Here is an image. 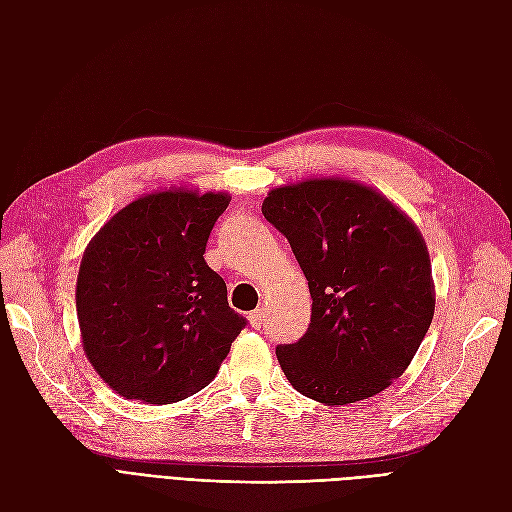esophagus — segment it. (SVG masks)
<instances>
[{
    "label": "esophagus",
    "mask_w": 512,
    "mask_h": 512,
    "mask_svg": "<svg viewBox=\"0 0 512 512\" xmlns=\"http://www.w3.org/2000/svg\"><path fill=\"white\" fill-rule=\"evenodd\" d=\"M247 320H250V324L254 329H260L262 322H265V309H254V312H250V316H247Z\"/></svg>",
    "instance_id": "34e87169"
}]
</instances>
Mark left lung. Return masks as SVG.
<instances>
[{"label":"left lung","mask_w":512,"mask_h":512,"mask_svg":"<svg viewBox=\"0 0 512 512\" xmlns=\"http://www.w3.org/2000/svg\"><path fill=\"white\" fill-rule=\"evenodd\" d=\"M262 215L286 235L312 294L307 333L275 350L288 382L327 406L391 386L436 309L427 243L410 215L348 177L277 185Z\"/></svg>","instance_id":"obj_1"}]
</instances>
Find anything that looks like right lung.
I'll use <instances>...</instances> for the list:
<instances>
[{
    "label": "right lung",
    "mask_w": 512,
    "mask_h": 512,
    "mask_svg": "<svg viewBox=\"0 0 512 512\" xmlns=\"http://www.w3.org/2000/svg\"><path fill=\"white\" fill-rule=\"evenodd\" d=\"M230 194L188 185L134 198L96 232L76 277L83 350L126 399L175 404L215 378L245 318L205 262Z\"/></svg>",
    "instance_id": "1"
}]
</instances>
